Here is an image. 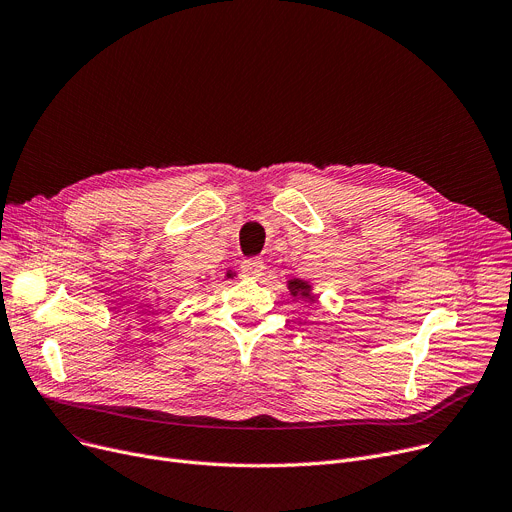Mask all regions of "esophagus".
Here are the masks:
<instances>
[{"mask_svg": "<svg viewBox=\"0 0 512 512\" xmlns=\"http://www.w3.org/2000/svg\"><path fill=\"white\" fill-rule=\"evenodd\" d=\"M242 274L246 279H260L264 274V262L260 258H250L242 262Z\"/></svg>", "mask_w": 512, "mask_h": 512, "instance_id": "esophagus-1", "label": "esophagus"}]
</instances>
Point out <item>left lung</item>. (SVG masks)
I'll return each instance as SVG.
<instances>
[{
    "label": "left lung",
    "instance_id": "1",
    "mask_svg": "<svg viewBox=\"0 0 512 512\" xmlns=\"http://www.w3.org/2000/svg\"><path fill=\"white\" fill-rule=\"evenodd\" d=\"M287 289H289V293L295 299H301V301H307V303H316L318 301V295H313L311 285L307 281H303V279L287 281Z\"/></svg>",
    "mask_w": 512,
    "mask_h": 512
}]
</instances>
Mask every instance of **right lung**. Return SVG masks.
Listing matches in <instances>:
<instances>
[{
	"mask_svg": "<svg viewBox=\"0 0 512 512\" xmlns=\"http://www.w3.org/2000/svg\"><path fill=\"white\" fill-rule=\"evenodd\" d=\"M233 277H235L233 270H227V272H225V279H233Z\"/></svg>",
	"mask_w": 512,
	"mask_h": 512,
	"instance_id": "obj_1",
	"label": "right lung"
}]
</instances>
